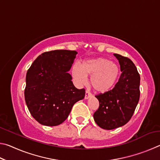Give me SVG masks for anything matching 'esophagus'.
I'll use <instances>...</instances> for the list:
<instances>
[{
  "label": "esophagus",
  "instance_id": "esophagus-1",
  "mask_svg": "<svg viewBox=\"0 0 160 160\" xmlns=\"http://www.w3.org/2000/svg\"><path fill=\"white\" fill-rule=\"evenodd\" d=\"M92 95V93L90 92V91H89V90H86V92H85V99H88L89 97H90Z\"/></svg>",
  "mask_w": 160,
  "mask_h": 160
}]
</instances>
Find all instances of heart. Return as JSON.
Returning a JSON list of instances; mask_svg holds the SVG:
<instances>
[{"label": "heart", "instance_id": "1", "mask_svg": "<svg viewBox=\"0 0 160 160\" xmlns=\"http://www.w3.org/2000/svg\"><path fill=\"white\" fill-rule=\"evenodd\" d=\"M72 75L76 82L82 85L87 76H91L90 82L94 90L98 93H106L117 83L120 76L118 66L106 58L97 57L84 61L81 66L75 64Z\"/></svg>", "mask_w": 160, "mask_h": 160}]
</instances>
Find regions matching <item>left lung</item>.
Here are the masks:
<instances>
[{"instance_id": "1", "label": "left lung", "mask_w": 160, "mask_h": 160, "mask_svg": "<svg viewBox=\"0 0 160 160\" xmlns=\"http://www.w3.org/2000/svg\"><path fill=\"white\" fill-rule=\"evenodd\" d=\"M118 59L122 72L112 90L95 97L99 109L93 117L100 128L112 130L124 126L131 118L140 99V77L131 59L113 54Z\"/></svg>"}]
</instances>
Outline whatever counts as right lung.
I'll return each instance as SVG.
<instances>
[{
  "instance_id": "right-lung-1",
  "label": "right lung",
  "mask_w": 160,
  "mask_h": 160,
  "mask_svg": "<svg viewBox=\"0 0 160 160\" xmlns=\"http://www.w3.org/2000/svg\"><path fill=\"white\" fill-rule=\"evenodd\" d=\"M77 53L70 50L44 52L28 70L26 104L33 118L42 125H60L75 103L85 97V89L75 88L68 73Z\"/></svg>"
}]
</instances>
